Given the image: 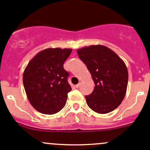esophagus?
<instances>
[{
    "instance_id": "34e87169",
    "label": "esophagus",
    "mask_w": 150,
    "mask_h": 150,
    "mask_svg": "<svg viewBox=\"0 0 150 150\" xmlns=\"http://www.w3.org/2000/svg\"><path fill=\"white\" fill-rule=\"evenodd\" d=\"M81 83H79L78 84H77V85H75V88H79L80 87V86H81Z\"/></svg>"
}]
</instances>
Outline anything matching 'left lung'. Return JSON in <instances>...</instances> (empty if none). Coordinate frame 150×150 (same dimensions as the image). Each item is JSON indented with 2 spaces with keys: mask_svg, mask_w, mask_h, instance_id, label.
<instances>
[{
  "mask_svg": "<svg viewBox=\"0 0 150 150\" xmlns=\"http://www.w3.org/2000/svg\"><path fill=\"white\" fill-rule=\"evenodd\" d=\"M77 52L95 84L93 92L86 96L88 106L99 114L113 111L126 93L128 73L125 62L112 50L102 45L83 47Z\"/></svg>",
  "mask_w": 150,
  "mask_h": 150,
  "instance_id": "1",
  "label": "left lung"
}]
</instances>
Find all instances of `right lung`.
Instances as JSON below:
<instances>
[{"label":"right lung","mask_w":150,"mask_h":150,"mask_svg":"<svg viewBox=\"0 0 150 150\" xmlns=\"http://www.w3.org/2000/svg\"><path fill=\"white\" fill-rule=\"evenodd\" d=\"M71 52V48H46L38 53L25 68V92L30 104L39 112L55 114L65 106L72 88L63 64Z\"/></svg>","instance_id":"add662e5"}]
</instances>
